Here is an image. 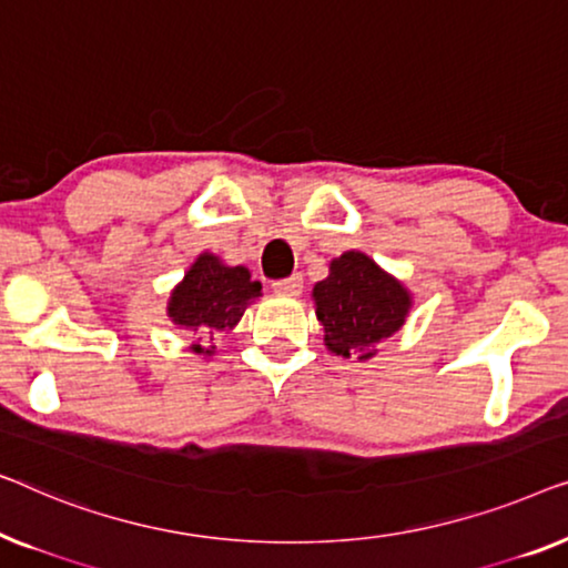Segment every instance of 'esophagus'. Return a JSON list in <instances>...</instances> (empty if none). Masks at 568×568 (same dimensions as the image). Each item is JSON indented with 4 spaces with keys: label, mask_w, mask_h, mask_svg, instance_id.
<instances>
[{
    "label": "esophagus",
    "mask_w": 568,
    "mask_h": 568,
    "mask_svg": "<svg viewBox=\"0 0 568 568\" xmlns=\"http://www.w3.org/2000/svg\"><path fill=\"white\" fill-rule=\"evenodd\" d=\"M273 287H275V293L287 295V298H295V295H301V291H303V277L301 275L285 277V281H275Z\"/></svg>",
    "instance_id": "obj_1"
}]
</instances>
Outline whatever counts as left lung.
Segmentation results:
<instances>
[{
  "mask_svg": "<svg viewBox=\"0 0 568 568\" xmlns=\"http://www.w3.org/2000/svg\"><path fill=\"white\" fill-rule=\"evenodd\" d=\"M324 347L332 355L371 361L375 345L406 324L412 291L365 252L349 250L329 262V275L311 291Z\"/></svg>",
  "mask_w": 568,
  "mask_h": 568,
  "instance_id": "left-lung-1",
  "label": "left lung"
}]
</instances>
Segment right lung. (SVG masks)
Segmentation results:
<instances>
[{"label":"right lung","mask_w":568,"mask_h":568,"mask_svg":"<svg viewBox=\"0 0 568 568\" xmlns=\"http://www.w3.org/2000/svg\"><path fill=\"white\" fill-rule=\"evenodd\" d=\"M262 295V283L254 281L244 265H226L219 254L201 252L182 281L172 287L166 316L178 329L211 339L242 322L244 311ZM195 355L213 357L215 345H190Z\"/></svg>","instance_id":"1"}]
</instances>
